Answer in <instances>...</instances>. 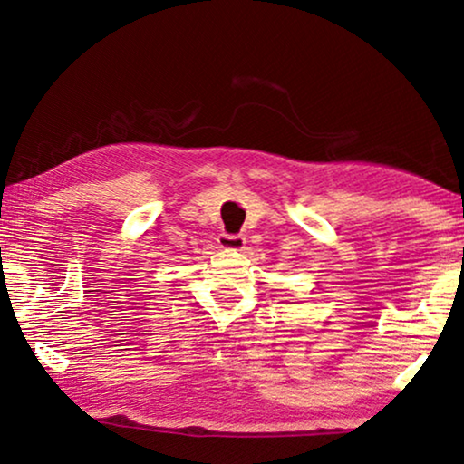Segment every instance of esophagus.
Segmentation results:
<instances>
[{
	"mask_svg": "<svg viewBox=\"0 0 464 464\" xmlns=\"http://www.w3.org/2000/svg\"><path fill=\"white\" fill-rule=\"evenodd\" d=\"M217 241L223 249H243V246H246V237H241V235L221 233V235H218Z\"/></svg>",
	"mask_w": 464,
	"mask_h": 464,
	"instance_id": "34e87169",
	"label": "esophagus"
}]
</instances>
